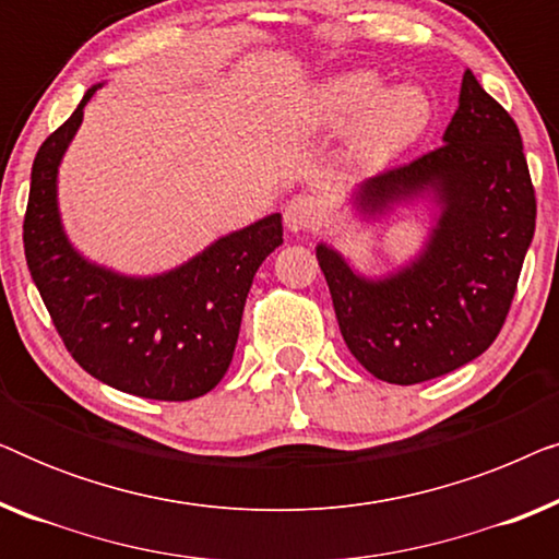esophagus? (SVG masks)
<instances>
[{
  "label": "esophagus",
  "mask_w": 559,
  "mask_h": 559,
  "mask_svg": "<svg viewBox=\"0 0 559 559\" xmlns=\"http://www.w3.org/2000/svg\"><path fill=\"white\" fill-rule=\"evenodd\" d=\"M282 216H285V226L289 228V231L297 234V231H310V228H318L323 213H320V201L316 195L300 193L285 205V213H282Z\"/></svg>",
  "instance_id": "34e87169"
}]
</instances>
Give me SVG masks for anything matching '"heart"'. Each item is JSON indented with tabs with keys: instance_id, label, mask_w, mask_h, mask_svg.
<instances>
[{
	"instance_id": "1",
	"label": "heart",
	"mask_w": 559,
	"mask_h": 559,
	"mask_svg": "<svg viewBox=\"0 0 559 559\" xmlns=\"http://www.w3.org/2000/svg\"><path fill=\"white\" fill-rule=\"evenodd\" d=\"M316 121L328 132H346L358 118L354 147L366 163H381L409 147L430 121V102L415 86L381 91L371 71H350L323 81L312 96Z\"/></svg>"
}]
</instances>
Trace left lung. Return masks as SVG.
<instances>
[{"label": "left lung", "instance_id": "obj_1", "mask_svg": "<svg viewBox=\"0 0 559 559\" xmlns=\"http://www.w3.org/2000/svg\"><path fill=\"white\" fill-rule=\"evenodd\" d=\"M438 150L366 180L356 211L432 195L440 218L423 254L384 280H366L318 243L343 341L389 384H419L478 358L499 335L534 236L537 198L522 134L503 106L463 73L457 111Z\"/></svg>", "mask_w": 559, "mask_h": 559}]
</instances>
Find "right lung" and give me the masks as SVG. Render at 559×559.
Instances as JSON below:
<instances>
[{
	"instance_id": "1",
	"label": "right lung",
	"mask_w": 559,
	"mask_h": 559,
	"mask_svg": "<svg viewBox=\"0 0 559 559\" xmlns=\"http://www.w3.org/2000/svg\"><path fill=\"white\" fill-rule=\"evenodd\" d=\"M91 86L37 150L22 226L25 259L52 325L83 371L119 392L188 402L224 379L259 264L282 243L272 213L221 236L178 270L124 277L71 247L58 213V165L83 121Z\"/></svg>"
}]
</instances>
